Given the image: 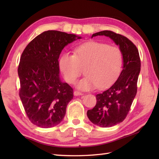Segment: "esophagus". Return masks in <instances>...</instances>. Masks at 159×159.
<instances>
[{
	"instance_id": "obj_1",
	"label": "esophagus",
	"mask_w": 159,
	"mask_h": 159,
	"mask_svg": "<svg viewBox=\"0 0 159 159\" xmlns=\"http://www.w3.org/2000/svg\"><path fill=\"white\" fill-rule=\"evenodd\" d=\"M74 96H82L83 93L82 92H79V91H74Z\"/></svg>"
}]
</instances>
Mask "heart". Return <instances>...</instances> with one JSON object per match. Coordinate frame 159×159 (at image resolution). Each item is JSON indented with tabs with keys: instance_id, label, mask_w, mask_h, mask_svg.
I'll return each instance as SVG.
<instances>
[{
	"instance_id": "1",
	"label": "heart",
	"mask_w": 159,
	"mask_h": 159,
	"mask_svg": "<svg viewBox=\"0 0 159 159\" xmlns=\"http://www.w3.org/2000/svg\"><path fill=\"white\" fill-rule=\"evenodd\" d=\"M123 55L116 46L90 42L77 47L74 55L63 53L59 67L67 82L74 84L83 72L86 76L78 83L83 90L104 88L116 80L121 71Z\"/></svg>"
}]
</instances>
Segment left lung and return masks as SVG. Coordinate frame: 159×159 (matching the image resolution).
<instances>
[{"label": "left lung", "mask_w": 159, "mask_h": 159, "mask_svg": "<svg viewBox=\"0 0 159 159\" xmlns=\"http://www.w3.org/2000/svg\"><path fill=\"white\" fill-rule=\"evenodd\" d=\"M109 37L122 52L124 66L120 76L109 88L96 96V104L87 111V117L94 124L107 128L123 121L130 109L137 92L141 61L137 46L129 39L111 31L94 33Z\"/></svg>", "instance_id": "left-lung-1"}]
</instances>
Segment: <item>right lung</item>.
I'll return each mask as SVG.
<instances>
[{
    "label": "right lung",
    "instance_id": "1",
    "mask_svg": "<svg viewBox=\"0 0 159 159\" xmlns=\"http://www.w3.org/2000/svg\"><path fill=\"white\" fill-rule=\"evenodd\" d=\"M81 38L58 31L38 35L22 53L18 73L19 96L29 120L48 128L61 123L73 89L59 78V57L64 47Z\"/></svg>",
    "mask_w": 159,
    "mask_h": 159
}]
</instances>
